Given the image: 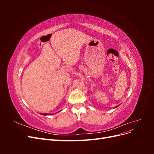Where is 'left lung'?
<instances>
[{"mask_svg":"<svg viewBox=\"0 0 154 154\" xmlns=\"http://www.w3.org/2000/svg\"><path fill=\"white\" fill-rule=\"evenodd\" d=\"M118 106H119V105H118ZM116 106V107H117V106ZM116 107H115V108H116Z\"/></svg>","mask_w":154,"mask_h":154,"instance_id":"obj_1","label":"left lung"}]
</instances>
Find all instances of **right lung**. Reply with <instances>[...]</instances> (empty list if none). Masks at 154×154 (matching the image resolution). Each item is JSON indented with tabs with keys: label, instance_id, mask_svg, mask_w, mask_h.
I'll use <instances>...</instances> for the list:
<instances>
[{
	"label": "right lung",
	"instance_id": "obj_1",
	"mask_svg": "<svg viewBox=\"0 0 154 154\" xmlns=\"http://www.w3.org/2000/svg\"><path fill=\"white\" fill-rule=\"evenodd\" d=\"M42 115H44V116H48V115H50V114H42Z\"/></svg>",
	"mask_w": 154,
	"mask_h": 154
}]
</instances>
